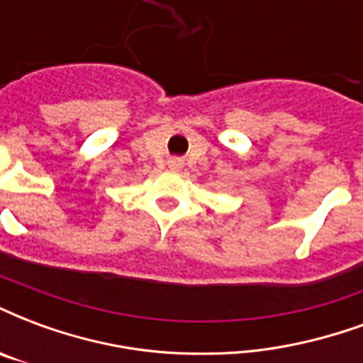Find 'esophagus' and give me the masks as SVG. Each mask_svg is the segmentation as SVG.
Segmentation results:
<instances>
[{
	"label": "esophagus",
	"instance_id": "34e87169",
	"mask_svg": "<svg viewBox=\"0 0 363 363\" xmlns=\"http://www.w3.org/2000/svg\"><path fill=\"white\" fill-rule=\"evenodd\" d=\"M181 160H177V157H173V160H169V167L171 169H181Z\"/></svg>",
	"mask_w": 363,
	"mask_h": 363
}]
</instances>
